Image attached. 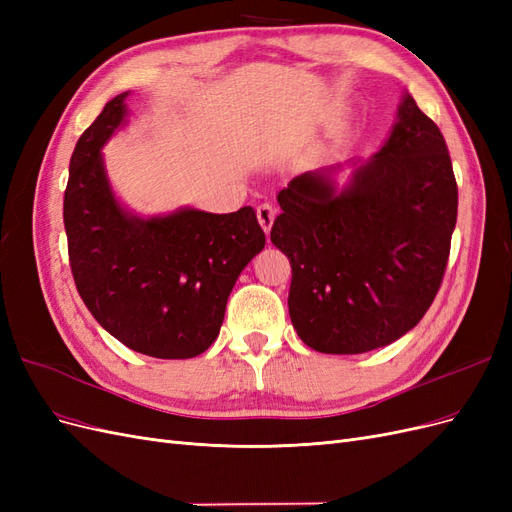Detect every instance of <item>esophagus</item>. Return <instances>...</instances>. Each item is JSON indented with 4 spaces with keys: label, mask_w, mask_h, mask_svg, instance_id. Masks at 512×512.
<instances>
[{
    "label": "esophagus",
    "mask_w": 512,
    "mask_h": 512,
    "mask_svg": "<svg viewBox=\"0 0 512 512\" xmlns=\"http://www.w3.org/2000/svg\"><path fill=\"white\" fill-rule=\"evenodd\" d=\"M256 218H258L262 230L269 232L271 226H273V220H275V209H273V205H269V203L258 205V207H256Z\"/></svg>",
    "instance_id": "1"
}]
</instances>
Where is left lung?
<instances>
[{"mask_svg": "<svg viewBox=\"0 0 512 512\" xmlns=\"http://www.w3.org/2000/svg\"><path fill=\"white\" fill-rule=\"evenodd\" d=\"M339 166L277 194L271 241L292 267L288 312L303 342L361 354L414 329L436 299L457 222L444 136L406 94L386 143L337 188Z\"/></svg>", "mask_w": 512, "mask_h": 512, "instance_id": "left-lung-1", "label": "left lung"}]
</instances>
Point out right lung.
Wrapping results in <instances>:
<instances>
[{"instance_id":"obj_1","label":"right lung","mask_w":512,"mask_h":512,"mask_svg":"<svg viewBox=\"0 0 512 512\" xmlns=\"http://www.w3.org/2000/svg\"><path fill=\"white\" fill-rule=\"evenodd\" d=\"M126 94L106 102L70 158L64 224L83 303L123 346L192 359L220 333L237 277L262 247L256 211L179 209L138 218L119 205L102 147L128 117Z\"/></svg>"}]
</instances>
